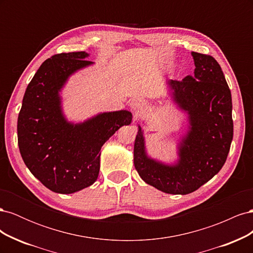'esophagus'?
Returning <instances> with one entry per match:
<instances>
[{
    "mask_svg": "<svg viewBox=\"0 0 253 253\" xmlns=\"http://www.w3.org/2000/svg\"><path fill=\"white\" fill-rule=\"evenodd\" d=\"M145 108V103L143 100H141V99L137 98V99H134V100L132 101L131 103V109L133 111H135L136 113H141Z\"/></svg>",
    "mask_w": 253,
    "mask_h": 253,
    "instance_id": "1",
    "label": "esophagus"
}]
</instances>
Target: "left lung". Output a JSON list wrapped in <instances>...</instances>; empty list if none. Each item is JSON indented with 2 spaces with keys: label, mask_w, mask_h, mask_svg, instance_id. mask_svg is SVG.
I'll return each instance as SVG.
<instances>
[{
  "label": "left lung",
  "mask_w": 253,
  "mask_h": 253,
  "mask_svg": "<svg viewBox=\"0 0 253 253\" xmlns=\"http://www.w3.org/2000/svg\"><path fill=\"white\" fill-rule=\"evenodd\" d=\"M191 55L194 75L167 81L173 102L188 114L178 159L168 165L149 157L140 126L134 144V166L142 180L169 194H189L209 181L223 168L233 138L231 91L223 71L211 56Z\"/></svg>",
  "instance_id": "obj_1"
}]
</instances>
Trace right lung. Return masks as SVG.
Here are the masks:
<instances>
[{"mask_svg": "<svg viewBox=\"0 0 253 253\" xmlns=\"http://www.w3.org/2000/svg\"><path fill=\"white\" fill-rule=\"evenodd\" d=\"M85 51L45 60L29 82L18 117L21 156L36 178L52 192L71 194L89 187L100 170V150L115 132L131 125L121 110L74 124L65 118L61 90L72 75L93 65Z\"/></svg>", "mask_w": 253, "mask_h": 253, "instance_id": "right-lung-1", "label": "right lung"}]
</instances>
